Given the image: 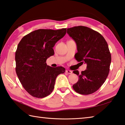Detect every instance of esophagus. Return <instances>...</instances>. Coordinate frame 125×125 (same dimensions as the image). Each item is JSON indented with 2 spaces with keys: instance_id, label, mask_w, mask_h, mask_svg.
<instances>
[{
  "instance_id": "34e87169",
  "label": "esophagus",
  "mask_w": 125,
  "mask_h": 125,
  "mask_svg": "<svg viewBox=\"0 0 125 125\" xmlns=\"http://www.w3.org/2000/svg\"><path fill=\"white\" fill-rule=\"evenodd\" d=\"M65 72H66L67 73L69 74H72V73H73L72 70H67L66 71H65Z\"/></svg>"
}]
</instances>
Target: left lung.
<instances>
[{"label": "left lung", "mask_w": 125, "mask_h": 125, "mask_svg": "<svg viewBox=\"0 0 125 125\" xmlns=\"http://www.w3.org/2000/svg\"><path fill=\"white\" fill-rule=\"evenodd\" d=\"M67 33L76 44V60L87 64L80 74L78 70L73 71L79 78L73 88L78 94H92L101 87L109 73L112 58L107 42L100 33L87 27L68 28Z\"/></svg>", "instance_id": "1"}]
</instances>
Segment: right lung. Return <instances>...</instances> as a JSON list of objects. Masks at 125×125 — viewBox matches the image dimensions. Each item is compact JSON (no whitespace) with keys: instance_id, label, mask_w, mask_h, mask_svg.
I'll list each match as a JSON object with an SVG mask.
<instances>
[{"instance_id":"right-lung-1","label":"right lung","mask_w":125,"mask_h":125,"mask_svg":"<svg viewBox=\"0 0 125 125\" xmlns=\"http://www.w3.org/2000/svg\"><path fill=\"white\" fill-rule=\"evenodd\" d=\"M67 28L39 29L24 36L15 53L16 72L26 91L36 98H44L52 92L59 74L64 68L50 67L46 60L54 55L53 47L66 34Z\"/></svg>"}]
</instances>
